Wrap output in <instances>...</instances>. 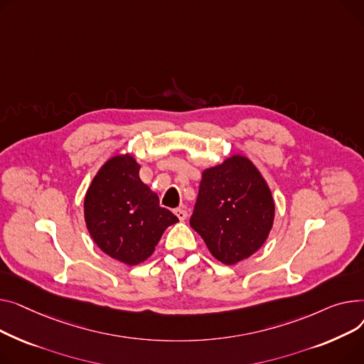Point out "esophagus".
I'll use <instances>...</instances> for the list:
<instances>
[{"label": "esophagus", "mask_w": 364, "mask_h": 364, "mask_svg": "<svg viewBox=\"0 0 364 364\" xmlns=\"http://www.w3.org/2000/svg\"><path fill=\"white\" fill-rule=\"evenodd\" d=\"M175 215L178 216V219H179V220H185V219L188 218V211H186V207H185V205H182V207L176 208V210H175Z\"/></svg>", "instance_id": "esophagus-1"}]
</instances>
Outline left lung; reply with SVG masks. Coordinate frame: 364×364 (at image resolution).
I'll return each instance as SVG.
<instances>
[{
	"label": "left lung",
	"mask_w": 364,
	"mask_h": 364,
	"mask_svg": "<svg viewBox=\"0 0 364 364\" xmlns=\"http://www.w3.org/2000/svg\"><path fill=\"white\" fill-rule=\"evenodd\" d=\"M273 218L274 203L260 172L233 156L204 170L189 223L219 262L235 264L264 244Z\"/></svg>",
	"instance_id": "1"
}]
</instances>
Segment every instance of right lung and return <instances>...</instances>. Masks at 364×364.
I'll list each match as a JSON object with an SVG mask.
<instances>
[{
  "instance_id": "1",
  "label": "right lung",
  "mask_w": 364,
  "mask_h": 364,
  "mask_svg": "<svg viewBox=\"0 0 364 364\" xmlns=\"http://www.w3.org/2000/svg\"><path fill=\"white\" fill-rule=\"evenodd\" d=\"M85 222L105 254L134 266L153 254L178 218L160 207L157 194L139 179V164L126 154L110 159L94 178L85 196Z\"/></svg>"
}]
</instances>
